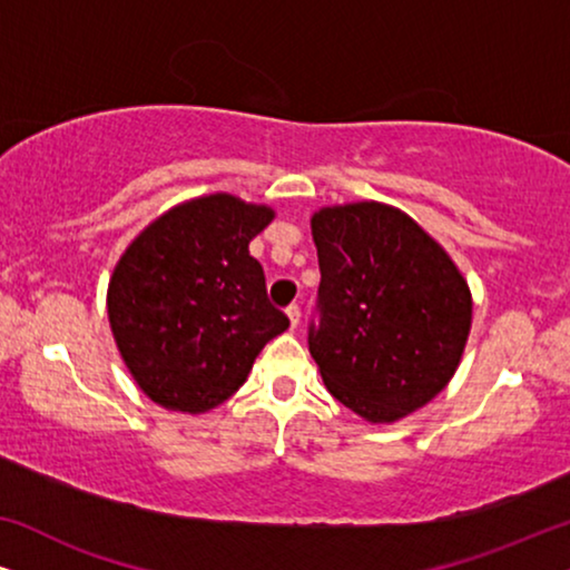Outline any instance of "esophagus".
<instances>
[{"label": "esophagus", "instance_id": "esophagus-1", "mask_svg": "<svg viewBox=\"0 0 570 570\" xmlns=\"http://www.w3.org/2000/svg\"><path fill=\"white\" fill-rule=\"evenodd\" d=\"M287 318H291V326H298L301 324V306H295V303H291V306L285 308Z\"/></svg>", "mask_w": 570, "mask_h": 570}]
</instances>
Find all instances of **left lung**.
<instances>
[{"mask_svg": "<svg viewBox=\"0 0 570 570\" xmlns=\"http://www.w3.org/2000/svg\"><path fill=\"white\" fill-rule=\"evenodd\" d=\"M308 350L326 389L371 423L423 407L454 376L472 298L449 254L400 209L379 202L326 207Z\"/></svg>", "mask_w": 570, "mask_h": 570, "instance_id": "left-lung-1", "label": "left lung"}]
</instances>
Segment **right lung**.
I'll return each instance as SVG.
<instances>
[{"label":"right lung","mask_w":570,"mask_h":570,"mask_svg":"<svg viewBox=\"0 0 570 570\" xmlns=\"http://www.w3.org/2000/svg\"><path fill=\"white\" fill-rule=\"evenodd\" d=\"M269 207L209 194L168 209L131 240L108 283V318L139 389L160 407L207 412L244 384L291 326L269 303L248 240Z\"/></svg>","instance_id":"add662e5"}]
</instances>
